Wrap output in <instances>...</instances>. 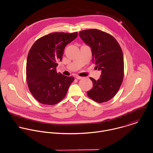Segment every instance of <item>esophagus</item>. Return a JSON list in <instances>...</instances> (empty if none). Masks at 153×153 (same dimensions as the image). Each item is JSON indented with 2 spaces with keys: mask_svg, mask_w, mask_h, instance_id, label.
Instances as JSON below:
<instances>
[{
  "mask_svg": "<svg viewBox=\"0 0 153 153\" xmlns=\"http://www.w3.org/2000/svg\"><path fill=\"white\" fill-rule=\"evenodd\" d=\"M76 78L77 79H78V80H80V79H82L83 77H80V76H77L76 77Z\"/></svg>",
  "mask_w": 153,
  "mask_h": 153,
  "instance_id": "1",
  "label": "esophagus"
}]
</instances>
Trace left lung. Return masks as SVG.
<instances>
[{
	"mask_svg": "<svg viewBox=\"0 0 153 153\" xmlns=\"http://www.w3.org/2000/svg\"><path fill=\"white\" fill-rule=\"evenodd\" d=\"M79 36L91 47L93 62L102 70L99 79L90 78L93 86L87 94L99 103L107 102L115 96L122 85L124 74L122 49L113 36L97 29L80 31Z\"/></svg>",
	"mask_w": 153,
	"mask_h": 153,
	"instance_id": "8db88e82",
	"label": "left lung"
}]
</instances>
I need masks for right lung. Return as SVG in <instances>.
Returning <instances> with one entry per match:
<instances>
[{
	"instance_id": "add662e5",
	"label": "right lung",
	"mask_w": 153,
	"mask_h": 153,
	"mask_svg": "<svg viewBox=\"0 0 153 153\" xmlns=\"http://www.w3.org/2000/svg\"><path fill=\"white\" fill-rule=\"evenodd\" d=\"M73 33L54 32L38 39L28 53L26 76L29 90L39 102L53 105L65 96L74 80L56 71L65 47L77 36Z\"/></svg>"
}]
</instances>
